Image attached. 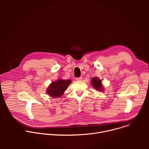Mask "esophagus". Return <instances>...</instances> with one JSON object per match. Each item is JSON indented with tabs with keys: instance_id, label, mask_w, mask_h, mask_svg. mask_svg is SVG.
I'll use <instances>...</instances> for the list:
<instances>
[{
	"instance_id": "34e87169",
	"label": "esophagus",
	"mask_w": 149,
	"mask_h": 149,
	"mask_svg": "<svg viewBox=\"0 0 149 149\" xmlns=\"http://www.w3.org/2000/svg\"><path fill=\"white\" fill-rule=\"evenodd\" d=\"M82 79V78L81 77H78V78H76V80L77 81H81Z\"/></svg>"
}]
</instances>
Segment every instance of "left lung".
<instances>
[{
	"label": "left lung",
	"mask_w": 149,
	"mask_h": 149,
	"mask_svg": "<svg viewBox=\"0 0 149 149\" xmlns=\"http://www.w3.org/2000/svg\"><path fill=\"white\" fill-rule=\"evenodd\" d=\"M91 84L92 86L97 90L102 91V84H101V80L98 79L97 77H94L91 79Z\"/></svg>",
	"instance_id": "obj_1"
}]
</instances>
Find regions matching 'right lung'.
<instances>
[{
	"label": "right lung",
	"mask_w": 149,
	"mask_h": 149,
	"mask_svg": "<svg viewBox=\"0 0 149 149\" xmlns=\"http://www.w3.org/2000/svg\"><path fill=\"white\" fill-rule=\"evenodd\" d=\"M71 83V81L59 79L55 82H52L47 89V93L51 97L56 98L61 97L64 92L69 85Z\"/></svg>",
	"instance_id": "obj_1"
}]
</instances>
